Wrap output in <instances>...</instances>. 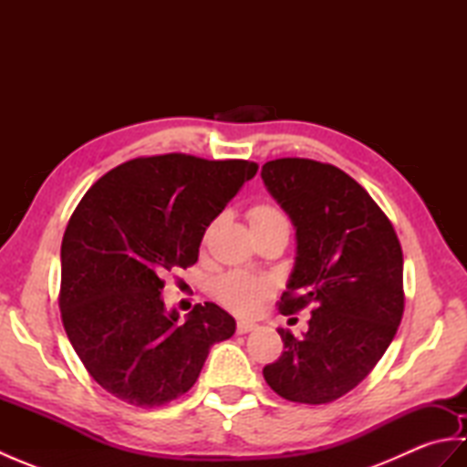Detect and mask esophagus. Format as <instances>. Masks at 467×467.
<instances>
[{
    "mask_svg": "<svg viewBox=\"0 0 467 467\" xmlns=\"http://www.w3.org/2000/svg\"><path fill=\"white\" fill-rule=\"evenodd\" d=\"M256 329V325L251 323V321H239L236 323V333L239 335H244V333H251Z\"/></svg>",
    "mask_w": 467,
    "mask_h": 467,
    "instance_id": "esophagus-1",
    "label": "esophagus"
}]
</instances>
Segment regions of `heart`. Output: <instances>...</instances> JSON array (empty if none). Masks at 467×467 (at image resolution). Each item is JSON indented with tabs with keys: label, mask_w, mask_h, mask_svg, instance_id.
Returning a JSON list of instances; mask_svg holds the SVG:
<instances>
[{
	"label": "heart",
	"mask_w": 467,
	"mask_h": 467,
	"mask_svg": "<svg viewBox=\"0 0 467 467\" xmlns=\"http://www.w3.org/2000/svg\"><path fill=\"white\" fill-rule=\"evenodd\" d=\"M283 216L275 206H254L249 213L251 223H259V221H271V218ZM269 291V283L261 276H254L249 273H228L224 275L221 281L216 283V296L218 301L226 305L228 309L241 315H249L253 313L259 303L263 301V296Z\"/></svg>",
	"instance_id": "obj_1"
}]
</instances>
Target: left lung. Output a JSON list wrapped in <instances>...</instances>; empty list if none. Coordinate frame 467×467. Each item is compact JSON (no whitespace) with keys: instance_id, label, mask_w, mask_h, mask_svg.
<instances>
[{"instance_id":"left-lung-1","label":"left lung","mask_w":467,"mask_h":467,"mask_svg":"<svg viewBox=\"0 0 467 467\" xmlns=\"http://www.w3.org/2000/svg\"><path fill=\"white\" fill-rule=\"evenodd\" d=\"M266 191L295 226V265L279 309L311 305L309 329H279L285 351L263 375L296 403H329L359 385L403 315V253L389 218L349 174L306 158L271 161Z\"/></svg>"}]
</instances>
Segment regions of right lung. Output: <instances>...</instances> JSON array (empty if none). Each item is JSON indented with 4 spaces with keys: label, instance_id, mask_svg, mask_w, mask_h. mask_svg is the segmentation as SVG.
<instances>
[{
    "label": "right lung",
    "instance_id": "right-lung-1",
    "mask_svg": "<svg viewBox=\"0 0 467 467\" xmlns=\"http://www.w3.org/2000/svg\"><path fill=\"white\" fill-rule=\"evenodd\" d=\"M254 162L186 154L136 158L104 174L78 204L62 241L64 329L108 393L158 408L186 393L211 347L236 321L216 303L178 319L162 276L198 261L208 224L256 174Z\"/></svg>",
    "mask_w": 467,
    "mask_h": 467
}]
</instances>
